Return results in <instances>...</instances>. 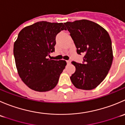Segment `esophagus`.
I'll return each mask as SVG.
<instances>
[{
    "mask_svg": "<svg viewBox=\"0 0 125 125\" xmlns=\"http://www.w3.org/2000/svg\"><path fill=\"white\" fill-rule=\"evenodd\" d=\"M66 63H67V64H70V63H71V61L70 60H66Z\"/></svg>",
    "mask_w": 125,
    "mask_h": 125,
    "instance_id": "obj_1",
    "label": "esophagus"
}]
</instances>
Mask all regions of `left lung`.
<instances>
[{
	"mask_svg": "<svg viewBox=\"0 0 125 125\" xmlns=\"http://www.w3.org/2000/svg\"><path fill=\"white\" fill-rule=\"evenodd\" d=\"M77 48L84 53L82 63L73 62L76 71L70 77L77 88H96L108 74L113 60L112 42L108 32L99 24L82 19L64 23Z\"/></svg>",
	"mask_w": 125,
	"mask_h": 125,
	"instance_id": "obj_1",
	"label": "left lung"
}]
</instances>
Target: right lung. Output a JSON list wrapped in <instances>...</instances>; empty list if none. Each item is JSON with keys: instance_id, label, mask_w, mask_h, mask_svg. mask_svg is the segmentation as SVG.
<instances>
[{"instance_id": "add662e5", "label": "right lung", "mask_w": 125, "mask_h": 125, "mask_svg": "<svg viewBox=\"0 0 125 125\" xmlns=\"http://www.w3.org/2000/svg\"><path fill=\"white\" fill-rule=\"evenodd\" d=\"M66 30L63 23L37 22L21 30L13 53L19 76L26 85L37 92H47L57 85L65 69V60L47 59L55 51V37Z\"/></svg>"}]
</instances>
